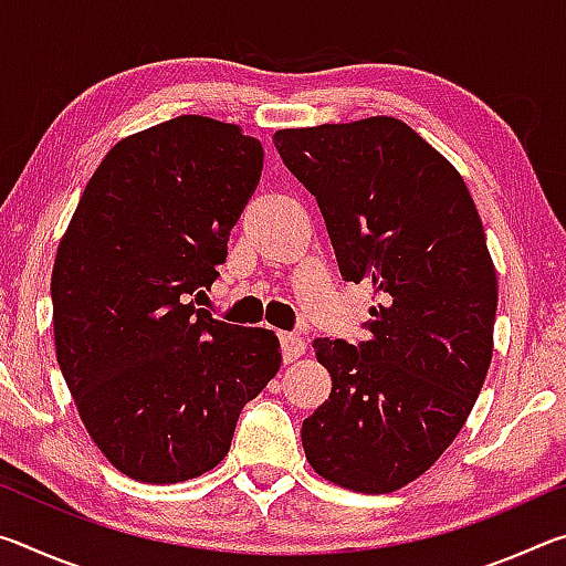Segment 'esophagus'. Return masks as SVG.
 Wrapping results in <instances>:
<instances>
[{"mask_svg":"<svg viewBox=\"0 0 566 566\" xmlns=\"http://www.w3.org/2000/svg\"><path fill=\"white\" fill-rule=\"evenodd\" d=\"M280 344H282V357L290 364L294 359H300L306 352V342L300 337V334H280Z\"/></svg>","mask_w":566,"mask_h":566,"instance_id":"obj_1","label":"esophagus"}]
</instances>
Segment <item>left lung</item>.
Instances as JSON below:
<instances>
[{
  "label": "left lung",
  "mask_w": 566,
  "mask_h": 566,
  "mask_svg": "<svg viewBox=\"0 0 566 566\" xmlns=\"http://www.w3.org/2000/svg\"><path fill=\"white\" fill-rule=\"evenodd\" d=\"M317 197L339 272L367 280L369 339H314L332 395L304 419L314 472L361 494L415 482L462 432L494 349L496 272L464 179L395 117L274 132Z\"/></svg>",
  "instance_id": "1"
}]
</instances>
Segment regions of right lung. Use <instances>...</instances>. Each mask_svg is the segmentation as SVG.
Segmentation results:
<instances>
[{
	"label": "right lung",
	"mask_w": 566,
	"mask_h": 566,
	"mask_svg": "<svg viewBox=\"0 0 566 566\" xmlns=\"http://www.w3.org/2000/svg\"><path fill=\"white\" fill-rule=\"evenodd\" d=\"M242 127L185 114L119 139L76 205L52 270L54 349L107 462L145 484L202 476L282 364L280 339L189 302L217 280L262 175Z\"/></svg>",
	"instance_id": "1"
}]
</instances>
